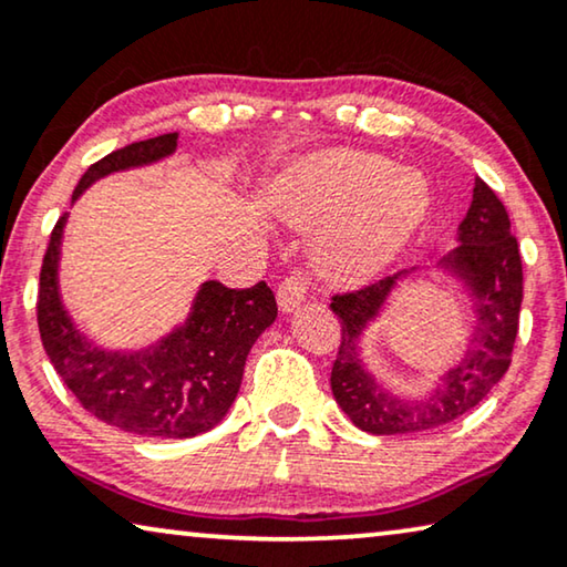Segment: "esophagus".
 I'll use <instances>...</instances> for the list:
<instances>
[{"instance_id":"esophagus-1","label":"esophagus","mask_w":567,"mask_h":567,"mask_svg":"<svg viewBox=\"0 0 567 567\" xmlns=\"http://www.w3.org/2000/svg\"><path fill=\"white\" fill-rule=\"evenodd\" d=\"M306 292L308 290L300 277H287V280L277 287V306H280L282 313H292V310L306 300Z\"/></svg>"}]
</instances>
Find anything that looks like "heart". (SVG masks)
Returning a JSON list of instances; mask_svg holds the SVG:
<instances>
[{"label":"heart","instance_id":"b5f03b06","mask_svg":"<svg viewBox=\"0 0 567 567\" xmlns=\"http://www.w3.org/2000/svg\"><path fill=\"white\" fill-rule=\"evenodd\" d=\"M282 200L306 226L344 217L318 244V265L331 280L362 282L378 275L426 220L432 193L413 169L360 151H331L295 166Z\"/></svg>","mask_w":567,"mask_h":567}]
</instances>
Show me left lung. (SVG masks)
Returning <instances> with one entry per match:
<instances>
[{
    "label": "left lung",
    "mask_w": 567,
    "mask_h": 567,
    "mask_svg": "<svg viewBox=\"0 0 567 567\" xmlns=\"http://www.w3.org/2000/svg\"><path fill=\"white\" fill-rule=\"evenodd\" d=\"M429 267H411L364 290L337 295L331 310L341 321V347L331 370V393L349 421L367 434H421L452 424L475 409L512 364L522 310V257L512 220L496 193L475 179L473 203L457 228V246L436 272L467 292L470 331L457 360L444 367L421 395L382 385L364 362V337L405 280Z\"/></svg>",
    "instance_id": "left-lung-1"
}]
</instances>
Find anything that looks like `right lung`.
I'll return each instance as SVG.
<instances>
[{"label": "right lung", "instance_id": "add662e5", "mask_svg": "<svg viewBox=\"0 0 567 567\" xmlns=\"http://www.w3.org/2000/svg\"><path fill=\"white\" fill-rule=\"evenodd\" d=\"M177 138V133H164L107 154L79 179L71 205L110 174L174 156ZM66 220L69 213L55 223L38 290V329L55 372L92 416L123 432L158 440H189L210 432L236 401L254 341L275 323L272 290L267 282L228 290L205 280L185 321L164 337L138 349L102 347L79 329L63 302L61 249Z\"/></svg>", "mask_w": 567, "mask_h": 567}]
</instances>
